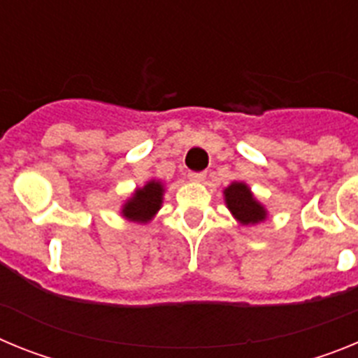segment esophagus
Here are the masks:
<instances>
[{
	"instance_id": "34e87169",
	"label": "esophagus",
	"mask_w": 358,
	"mask_h": 358,
	"mask_svg": "<svg viewBox=\"0 0 358 358\" xmlns=\"http://www.w3.org/2000/svg\"><path fill=\"white\" fill-rule=\"evenodd\" d=\"M188 179L192 182H202L204 179H206V173H204V172H189Z\"/></svg>"
}]
</instances>
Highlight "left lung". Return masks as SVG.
I'll return each mask as SVG.
<instances>
[{
    "label": "left lung",
    "instance_id": "obj_1",
    "mask_svg": "<svg viewBox=\"0 0 358 358\" xmlns=\"http://www.w3.org/2000/svg\"><path fill=\"white\" fill-rule=\"evenodd\" d=\"M224 202L229 213L242 226H256L265 222L268 217L267 208L255 197L249 185L243 181H233L224 188Z\"/></svg>",
    "mask_w": 358,
    "mask_h": 358
}]
</instances>
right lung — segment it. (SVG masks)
Here are the masks:
<instances>
[{
	"label": "right lung",
	"mask_w": 358,
	"mask_h": 358,
	"mask_svg": "<svg viewBox=\"0 0 358 358\" xmlns=\"http://www.w3.org/2000/svg\"><path fill=\"white\" fill-rule=\"evenodd\" d=\"M164 182L159 179H148L141 188H136L131 197L122 204V215L125 220L136 224H148L154 220L163 206Z\"/></svg>",
	"instance_id": "add662e5"
}]
</instances>
